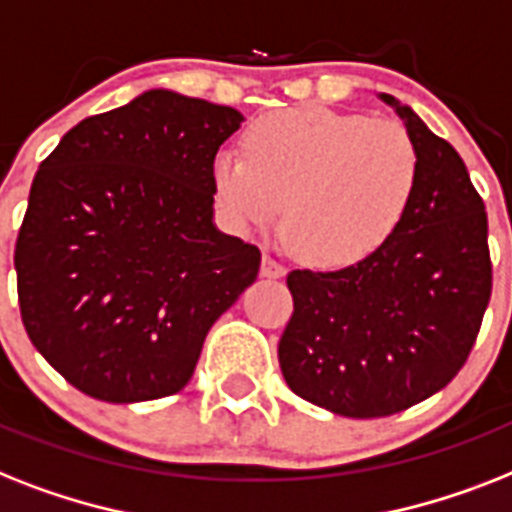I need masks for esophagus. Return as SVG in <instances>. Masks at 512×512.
<instances>
[{
    "label": "esophagus",
    "instance_id": "obj_1",
    "mask_svg": "<svg viewBox=\"0 0 512 512\" xmlns=\"http://www.w3.org/2000/svg\"><path fill=\"white\" fill-rule=\"evenodd\" d=\"M260 276H265V278H284L286 276V268L281 263H278L276 257L265 252V255H263V265H260Z\"/></svg>",
    "mask_w": 512,
    "mask_h": 512
}]
</instances>
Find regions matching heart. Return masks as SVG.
I'll use <instances>...</instances> for the list:
<instances>
[{"instance_id":"obj_1","label":"heart","mask_w":512,"mask_h":512,"mask_svg":"<svg viewBox=\"0 0 512 512\" xmlns=\"http://www.w3.org/2000/svg\"><path fill=\"white\" fill-rule=\"evenodd\" d=\"M244 155L213 160L220 210L239 228L284 231L307 263L350 268L384 247L413 207L421 155L407 128L307 105L257 118Z\"/></svg>"}]
</instances>
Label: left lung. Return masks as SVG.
<instances>
[{
  "mask_svg": "<svg viewBox=\"0 0 512 512\" xmlns=\"http://www.w3.org/2000/svg\"><path fill=\"white\" fill-rule=\"evenodd\" d=\"M413 136L421 181L397 234L363 263L286 276L292 321L278 342L286 384L347 418H381L450 384L492 294L486 213L465 162L413 107L378 94Z\"/></svg>",
  "mask_w": 512,
  "mask_h": 512,
  "instance_id": "8db88e82",
  "label": "left lung"
}]
</instances>
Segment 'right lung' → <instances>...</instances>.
I'll use <instances>...</instances> for the list:
<instances>
[{
    "label": "right lung",
    "instance_id": "obj_1",
    "mask_svg": "<svg viewBox=\"0 0 512 512\" xmlns=\"http://www.w3.org/2000/svg\"><path fill=\"white\" fill-rule=\"evenodd\" d=\"M244 115L149 89L81 120L39 165L15 244L33 347L94 400L181 392L260 249L215 226L213 160Z\"/></svg>",
    "mask_w": 512,
    "mask_h": 512
}]
</instances>
